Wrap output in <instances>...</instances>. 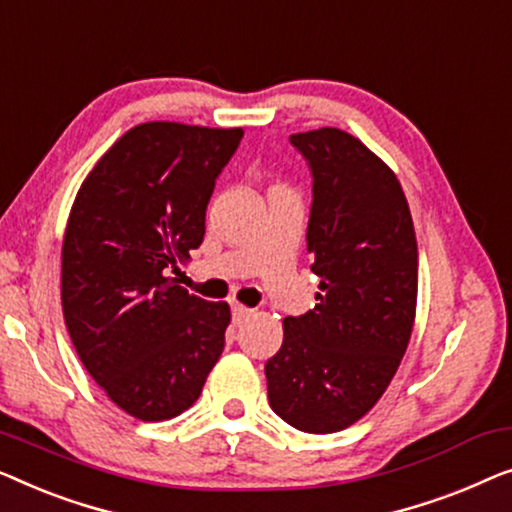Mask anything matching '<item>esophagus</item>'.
Instances as JSON below:
<instances>
[{
  "label": "esophagus",
  "instance_id": "obj_1",
  "mask_svg": "<svg viewBox=\"0 0 512 512\" xmlns=\"http://www.w3.org/2000/svg\"><path fill=\"white\" fill-rule=\"evenodd\" d=\"M250 315H253V311H250V308L241 306V304H234L232 306V318H234L236 325H241V322L246 320V318H250Z\"/></svg>",
  "mask_w": 512,
  "mask_h": 512
}]
</instances>
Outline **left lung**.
Instances as JSON below:
<instances>
[{"mask_svg": "<svg viewBox=\"0 0 512 512\" xmlns=\"http://www.w3.org/2000/svg\"><path fill=\"white\" fill-rule=\"evenodd\" d=\"M313 176L306 246L320 276L313 311L285 318L264 366L273 413L306 434H334L383 397L408 348L417 241L397 176L334 127L292 134Z\"/></svg>", "mask_w": 512, "mask_h": 512, "instance_id": "left-lung-1", "label": "left lung"}]
</instances>
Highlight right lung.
Wrapping results in <instances>:
<instances>
[{
	"label": "right lung",
	"instance_id": "1",
	"mask_svg": "<svg viewBox=\"0 0 512 512\" xmlns=\"http://www.w3.org/2000/svg\"><path fill=\"white\" fill-rule=\"evenodd\" d=\"M243 129L143 122L76 194L62 243V311L95 383L143 422L199 399L225 348L229 306L167 278L206 232V206Z\"/></svg>",
	"mask_w": 512,
	"mask_h": 512
}]
</instances>
